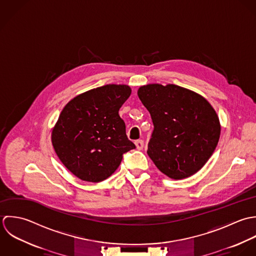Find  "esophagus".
<instances>
[{
  "instance_id": "1",
  "label": "esophagus",
  "mask_w": 256,
  "mask_h": 256,
  "mask_svg": "<svg viewBox=\"0 0 256 256\" xmlns=\"http://www.w3.org/2000/svg\"><path fill=\"white\" fill-rule=\"evenodd\" d=\"M134 144H136V148H138V150H142L144 148V140H136V142H134Z\"/></svg>"
}]
</instances>
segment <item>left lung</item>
<instances>
[{
  "label": "left lung",
  "mask_w": 256,
  "mask_h": 256,
  "mask_svg": "<svg viewBox=\"0 0 256 256\" xmlns=\"http://www.w3.org/2000/svg\"><path fill=\"white\" fill-rule=\"evenodd\" d=\"M138 95L154 122L148 154L156 167L175 180L197 173L214 154L220 134L210 104L173 84L142 86Z\"/></svg>",
  "instance_id": "left-lung-1"
}]
</instances>
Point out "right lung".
<instances>
[{"instance_id":"add662e5","label":"right lung","mask_w":256,"mask_h":256,"mask_svg":"<svg viewBox=\"0 0 256 256\" xmlns=\"http://www.w3.org/2000/svg\"><path fill=\"white\" fill-rule=\"evenodd\" d=\"M128 85L108 84L76 96L62 110L52 130L54 150L76 177L101 182L136 146L128 138L120 108L130 96Z\"/></svg>"}]
</instances>
